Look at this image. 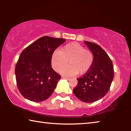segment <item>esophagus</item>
<instances>
[{
  "instance_id": "esophagus-1",
  "label": "esophagus",
  "mask_w": 131,
  "mask_h": 131,
  "mask_svg": "<svg viewBox=\"0 0 131 131\" xmlns=\"http://www.w3.org/2000/svg\"><path fill=\"white\" fill-rule=\"evenodd\" d=\"M62 78L65 79H67V80H70V78H66V77H62Z\"/></svg>"
}]
</instances>
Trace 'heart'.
Masks as SVG:
<instances>
[{
  "mask_svg": "<svg viewBox=\"0 0 131 131\" xmlns=\"http://www.w3.org/2000/svg\"><path fill=\"white\" fill-rule=\"evenodd\" d=\"M94 54L90 50L86 49L83 46L78 43H70L62 47L61 51H54L51 58L53 69L64 76H76L85 74L89 71L94 62Z\"/></svg>",
  "mask_w": 131,
  "mask_h": 131,
  "instance_id": "b5f03b06",
  "label": "heart"
}]
</instances>
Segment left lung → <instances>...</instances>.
I'll return each mask as SVG.
<instances>
[{
    "mask_svg": "<svg viewBox=\"0 0 131 131\" xmlns=\"http://www.w3.org/2000/svg\"><path fill=\"white\" fill-rule=\"evenodd\" d=\"M84 43L94 54V62L88 72L78 79L73 93L80 101L93 103L108 92L114 78V69L110 58L101 47L94 43Z\"/></svg>",
    "mask_w": 131,
    "mask_h": 131,
    "instance_id": "8db88e82",
    "label": "left lung"
}]
</instances>
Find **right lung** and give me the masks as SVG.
Instances as JSON below:
<instances>
[{
    "label": "right lung",
    "mask_w": 131,
    "mask_h": 131,
    "mask_svg": "<svg viewBox=\"0 0 131 131\" xmlns=\"http://www.w3.org/2000/svg\"><path fill=\"white\" fill-rule=\"evenodd\" d=\"M66 39L43 36L23 50L15 66L18 88L25 98L41 102L52 94L61 76L53 70V52Z\"/></svg>",
    "instance_id": "right-lung-1"
}]
</instances>
